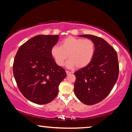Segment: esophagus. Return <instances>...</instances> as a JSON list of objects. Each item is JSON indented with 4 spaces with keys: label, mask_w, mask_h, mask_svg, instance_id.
Returning a JSON list of instances; mask_svg holds the SVG:
<instances>
[{
    "label": "esophagus",
    "mask_w": 132,
    "mask_h": 132,
    "mask_svg": "<svg viewBox=\"0 0 132 132\" xmlns=\"http://www.w3.org/2000/svg\"><path fill=\"white\" fill-rule=\"evenodd\" d=\"M66 74H67V75H71V72H70V71H66Z\"/></svg>",
    "instance_id": "34e87169"
}]
</instances>
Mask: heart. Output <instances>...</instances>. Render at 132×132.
Masks as SVG:
<instances>
[{"instance_id":"1","label":"heart","mask_w":132,"mask_h":132,"mask_svg":"<svg viewBox=\"0 0 132 132\" xmlns=\"http://www.w3.org/2000/svg\"><path fill=\"white\" fill-rule=\"evenodd\" d=\"M94 53L95 44L91 40L73 37L66 38L61 41L60 46L54 45L51 50V56L58 66H63L68 56L69 60L66 65L69 68L86 67Z\"/></svg>"}]
</instances>
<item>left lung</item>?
<instances>
[{"label": "left lung", "instance_id": "left-lung-1", "mask_svg": "<svg viewBox=\"0 0 132 132\" xmlns=\"http://www.w3.org/2000/svg\"><path fill=\"white\" fill-rule=\"evenodd\" d=\"M79 36L90 39L94 43L95 53L87 66L75 72L76 79L74 91L81 102L93 105L105 99L117 81L119 72L117 54L102 38L92 35Z\"/></svg>", "mask_w": 132, "mask_h": 132}]
</instances>
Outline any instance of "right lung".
Instances as JSON below:
<instances>
[{
  "label": "right lung",
  "mask_w": 132,
  "mask_h": 132,
  "mask_svg": "<svg viewBox=\"0 0 132 132\" xmlns=\"http://www.w3.org/2000/svg\"><path fill=\"white\" fill-rule=\"evenodd\" d=\"M58 38V35L35 36L23 44L15 56L13 72L18 87L25 98L35 104L51 102L66 76L51 54Z\"/></svg>",
  "instance_id": "right-lung-1"
}]
</instances>
